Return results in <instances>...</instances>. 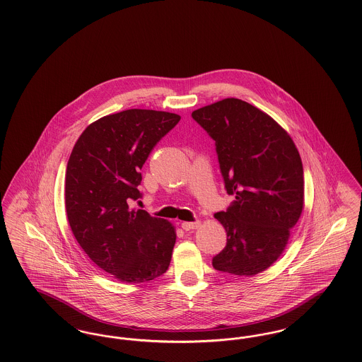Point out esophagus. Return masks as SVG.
<instances>
[{
	"mask_svg": "<svg viewBox=\"0 0 362 362\" xmlns=\"http://www.w3.org/2000/svg\"><path fill=\"white\" fill-rule=\"evenodd\" d=\"M201 226V223L199 221H194V223H189V221H185V223H182V228L185 229V230H191V229H198Z\"/></svg>",
	"mask_w": 362,
	"mask_h": 362,
	"instance_id": "1",
	"label": "esophagus"
}]
</instances>
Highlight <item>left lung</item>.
I'll return each mask as SVG.
<instances>
[{
    "label": "left lung",
    "instance_id": "8db88e82",
    "mask_svg": "<svg viewBox=\"0 0 362 362\" xmlns=\"http://www.w3.org/2000/svg\"><path fill=\"white\" fill-rule=\"evenodd\" d=\"M216 141L225 189L235 201L214 217L226 245L213 267L252 276L284 252L304 209V171L288 132L252 104L228 98L192 111Z\"/></svg>",
    "mask_w": 362,
    "mask_h": 362
}]
</instances>
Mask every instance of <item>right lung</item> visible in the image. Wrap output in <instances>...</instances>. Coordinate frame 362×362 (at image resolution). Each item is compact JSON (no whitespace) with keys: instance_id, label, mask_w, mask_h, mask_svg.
Segmentation results:
<instances>
[{"instance_id":"add662e5","label":"right lung","mask_w":362,"mask_h":362,"mask_svg":"<svg viewBox=\"0 0 362 362\" xmlns=\"http://www.w3.org/2000/svg\"><path fill=\"white\" fill-rule=\"evenodd\" d=\"M180 117L155 110H126L90 123L74 144L65 179L71 232L90 260L126 284L148 282L170 266L175 226L145 210L139 170L156 144Z\"/></svg>"}]
</instances>
